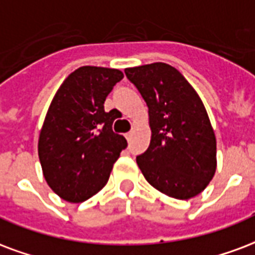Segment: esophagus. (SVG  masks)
Wrapping results in <instances>:
<instances>
[{"mask_svg": "<svg viewBox=\"0 0 255 255\" xmlns=\"http://www.w3.org/2000/svg\"><path fill=\"white\" fill-rule=\"evenodd\" d=\"M132 135H133L132 131H129V132L126 133V139H127V140H131V139H132Z\"/></svg>", "mask_w": 255, "mask_h": 255, "instance_id": "obj_1", "label": "esophagus"}]
</instances>
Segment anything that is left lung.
<instances>
[{
	"label": "left lung",
	"instance_id": "8db88e82",
	"mask_svg": "<svg viewBox=\"0 0 255 255\" xmlns=\"http://www.w3.org/2000/svg\"><path fill=\"white\" fill-rule=\"evenodd\" d=\"M148 107L150 146L136 156L144 178L169 197L188 200L216 171V137L199 94L173 66L162 62L124 70Z\"/></svg>",
	"mask_w": 255,
	"mask_h": 255
}]
</instances>
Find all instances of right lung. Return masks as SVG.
I'll return each instance as SVG.
<instances>
[{
	"instance_id": "add662e5",
	"label": "right lung",
	"mask_w": 255,
	"mask_h": 255,
	"mask_svg": "<svg viewBox=\"0 0 255 255\" xmlns=\"http://www.w3.org/2000/svg\"><path fill=\"white\" fill-rule=\"evenodd\" d=\"M123 77L118 69L82 66L51 101L37 152L48 186L69 203H82L103 189L127 147L126 137L112 131V113L104 111L107 96Z\"/></svg>"
}]
</instances>
